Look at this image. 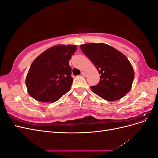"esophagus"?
I'll return each mask as SVG.
<instances>
[{
	"label": "esophagus",
	"instance_id": "esophagus-1",
	"mask_svg": "<svg viewBox=\"0 0 158 158\" xmlns=\"http://www.w3.org/2000/svg\"><path fill=\"white\" fill-rule=\"evenodd\" d=\"M81 74H82L83 76H84V77H85V76H87V74H86V73H85V72H84V71H82V73H81Z\"/></svg>",
	"mask_w": 158,
	"mask_h": 158
}]
</instances>
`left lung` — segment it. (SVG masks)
<instances>
[{"label":"left lung","mask_w":158,"mask_h":158,"mask_svg":"<svg viewBox=\"0 0 158 158\" xmlns=\"http://www.w3.org/2000/svg\"><path fill=\"white\" fill-rule=\"evenodd\" d=\"M100 74V81L92 92L107 101L120 99L129 92L135 78L130 61L122 52L105 44H86L80 45Z\"/></svg>","instance_id":"1"}]
</instances>
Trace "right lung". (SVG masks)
<instances>
[{
  "label": "right lung",
  "instance_id": "add662e5",
  "mask_svg": "<svg viewBox=\"0 0 158 158\" xmlns=\"http://www.w3.org/2000/svg\"><path fill=\"white\" fill-rule=\"evenodd\" d=\"M76 49L74 45H55L33 61L26 80L31 97L53 103L69 92L73 81L69 60Z\"/></svg>",
  "mask_w": 158,
  "mask_h": 158
}]
</instances>
